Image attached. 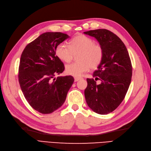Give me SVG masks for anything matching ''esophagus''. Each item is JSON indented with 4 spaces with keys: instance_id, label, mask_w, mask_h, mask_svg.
I'll use <instances>...</instances> for the list:
<instances>
[{
    "instance_id": "obj_1",
    "label": "esophagus",
    "mask_w": 151,
    "mask_h": 151,
    "mask_svg": "<svg viewBox=\"0 0 151 151\" xmlns=\"http://www.w3.org/2000/svg\"><path fill=\"white\" fill-rule=\"evenodd\" d=\"M74 78H75V82H77V81H78L80 79H81V77H78V76H75V77H74Z\"/></svg>"
}]
</instances>
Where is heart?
Returning <instances> with one entry per match:
<instances>
[{
	"instance_id": "obj_1",
	"label": "heart",
	"mask_w": 151,
	"mask_h": 151,
	"mask_svg": "<svg viewBox=\"0 0 151 151\" xmlns=\"http://www.w3.org/2000/svg\"><path fill=\"white\" fill-rule=\"evenodd\" d=\"M78 54L79 62L68 64L65 67L66 73L73 76H81L90 68L95 69L100 65L103 58V48L95 43L91 37L85 35H78L70 41L69 45L60 43L56 48V54L64 62H70L75 54Z\"/></svg>"
}]
</instances>
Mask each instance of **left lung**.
<instances>
[{
	"instance_id": "1",
	"label": "left lung",
	"mask_w": 151,
	"mask_h": 151,
	"mask_svg": "<svg viewBox=\"0 0 151 151\" xmlns=\"http://www.w3.org/2000/svg\"><path fill=\"white\" fill-rule=\"evenodd\" d=\"M84 33L95 37L104 51L102 62L93 74L95 79L87 78L86 101L97 114H110L123 101L130 84L132 66L129 54L123 41L110 30L97 29ZM97 79L101 84H96Z\"/></svg>"
}]
</instances>
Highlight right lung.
<instances>
[{
    "instance_id": "right-lung-1",
    "label": "right lung",
    "mask_w": 151,
    "mask_h": 151,
    "mask_svg": "<svg viewBox=\"0 0 151 151\" xmlns=\"http://www.w3.org/2000/svg\"><path fill=\"white\" fill-rule=\"evenodd\" d=\"M69 37L62 32L43 33L22 52L18 75L21 89L32 108L43 114L62 106L74 82L72 76L54 78L65 69L56 48Z\"/></svg>"
}]
</instances>
